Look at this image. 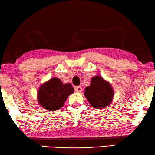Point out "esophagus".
<instances>
[{"label": "esophagus", "mask_w": 155, "mask_h": 155, "mask_svg": "<svg viewBox=\"0 0 155 155\" xmlns=\"http://www.w3.org/2000/svg\"><path fill=\"white\" fill-rule=\"evenodd\" d=\"M75 91H76L77 93H81L82 91V88L81 86H77L75 87Z\"/></svg>", "instance_id": "1"}]
</instances>
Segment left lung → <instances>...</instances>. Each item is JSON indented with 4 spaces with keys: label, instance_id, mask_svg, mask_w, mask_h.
I'll return each instance as SVG.
<instances>
[{
    "label": "left lung",
    "instance_id": "8db88e82",
    "mask_svg": "<svg viewBox=\"0 0 155 155\" xmlns=\"http://www.w3.org/2000/svg\"><path fill=\"white\" fill-rule=\"evenodd\" d=\"M84 94L92 107L102 109L111 102L114 91L110 83L97 76L91 79V85L85 88Z\"/></svg>",
    "mask_w": 155,
    "mask_h": 155
}]
</instances>
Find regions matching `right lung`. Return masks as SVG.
<instances>
[{
	"label": "right lung",
	"mask_w": 155,
	"mask_h": 155,
	"mask_svg": "<svg viewBox=\"0 0 155 155\" xmlns=\"http://www.w3.org/2000/svg\"><path fill=\"white\" fill-rule=\"evenodd\" d=\"M73 92L74 88L70 83L64 84L59 79L54 78L40 87L38 98L43 107L55 111L63 106L66 100Z\"/></svg>",
	"instance_id": "1"
}]
</instances>
